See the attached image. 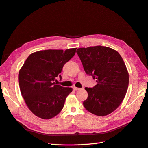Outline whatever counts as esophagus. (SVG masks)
I'll use <instances>...</instances> for the list:
<instances>
[{
  "label": "esophagus",
  "mask_w": 148,
  "mask_h": 148,
  "mask_svg": "<svg viewBox=\"0 0 148 148\" xmlns=\"http://www.w3.org/2000/svg\"><path fill=\"white\" fill-rule=\"evenodd\" d=\"M73 89H74L75 91H78V90H79V89H81V88H77V87H74V88H73Z\"/></svg>",
  "instance_id": "34e87169"
}]
</instances>
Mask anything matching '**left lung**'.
Here are the masks:
<instances>
[{
    "label": "left lung",
    "instance_id": "1",
    "mask_svg": "<svg viewBox=\"0 0 148 148\" xmlns=\"http://www.w3.org/2000/svg\"><path fill=\"white\" fill-rule=\"evenodd\" d=\"M86 74L97 84L85 88L88 96L83 106L89 112L106 116L117 109L126 95L129 74L122 57L114 49L102 46L77 49Z\"/></svg>",
    "mask_w": 148,
    "mask_h": 148
}]
</instances>
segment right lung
Returning a JSON list of instances; mask_svg holds the SVG:
<instances>
[{
    "mask_svg": "<svg viewBox=\"0 0 148 148\" xmlns=\"http://www.w3.org/2000/svg\"><path fill=\"white\" fill-rule=\"evenodd\" d=\"M77 48L49 49L30 54L19 71L18 81L21 95L33 114L50 119L62 110L71 88L56 84L54 80L67 62L75 54Z\"/></svg>",
    "mask_w": 148,
    "mask_h": 148,
    "instance_id": "add662e5",
    "label": "right lung"
}]
</instances>
